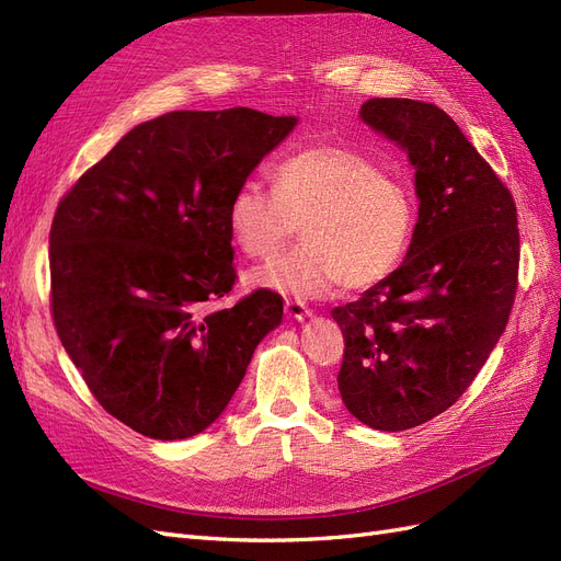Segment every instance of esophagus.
Returning <instances> with one entry per match:
<instances>
[{"label": "esophagus", "mask_w": 561, "mask_h": 561, "mask_svg": "<svg viewBox=\"0 0 561 561\" xmlns=\"http://www.w3.org/2000/svg\"><path fill=\"white\" fill-rule=\"evenodd\" d=\"M285 316L293 318V320H307V318H311V311H309L307 304L295 301V299H287L285 301Z\"/></svg>", "instance_id": "esophagus-1"}]
</instances>
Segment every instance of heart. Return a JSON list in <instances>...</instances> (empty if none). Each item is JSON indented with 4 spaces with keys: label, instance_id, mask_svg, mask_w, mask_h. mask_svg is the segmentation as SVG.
Segmentation results:
<instances>
[{
    "label": "heart",
    "instance_id": "b5f03b06",
    "mask_svg": "<svg viewBox=\"0 0 561 561\" xmlns=\"http://www.w3.org/2000/svg\"><path fill=\"white\" fill-rule=\"evenodd\" d=\"M414 217L410 186L342 147L297 151L274 171V192L248 182L227 208L231 241L250 257L274 254L301 225V248L248 274L254 290L293 299L388 278L412 241Z\"/></svg>",
    "mask_w": 561,
    "mask_h": 561
}]
</instances>
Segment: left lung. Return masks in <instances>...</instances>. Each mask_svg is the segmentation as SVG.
<instances>
[{"label": "left lung", "mask_w": 561, "mask_h": 561, "mask_svg": "<svg viewBox=\"0 0 561 561\" xmlns=\"http://www.w3.org/2000/svg\"><path fill=\"white\" fill-rule=\"evenodd\" d=\"M363 122L414 168L419 219L404 262L336 307L339 393L365 426H421L463 396L507 325L519 266L511 192L454 118L410 98H371Z\"/></svg>", "instance_id": "obj_1"}]
</instances>
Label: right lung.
<instances>
[{
	"mask_svg": "<svg viewBox=\"0 0 561 561\" xmlns=\"http://www.w3.org/2000/svg\"><path fill=\"white\" fill-rule=\"evenodd\" d=\"M297 116L168 112L83 173L50 225V309L95 400L135 433L184 439L227 410L280 325L257 290L206 311L236 280L227 208Z\"/></svg>",
	"mask_w": 561,
	"mask_h": 561,
	"instance_id": "right-lung-1",
	"label": "right lung"
}]
</instances>
